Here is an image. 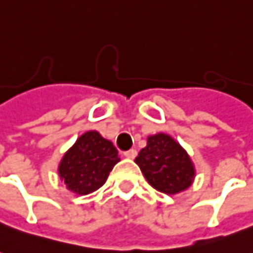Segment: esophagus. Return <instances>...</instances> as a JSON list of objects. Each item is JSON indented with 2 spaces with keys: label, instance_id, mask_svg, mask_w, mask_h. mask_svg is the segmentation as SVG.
Returning <instances> with one entry per match:
<instances>
[{
  "label": "esophagus",
  "instance_id": "esophagus-1",
  "mask_svg": "<svg viewBox=\"0 0 253 253\" xmlns=\"http://www.w3.org/2000/svg\"><path fill=\"white\" fill-rule=\"evenodd\" d=\"M136 154H137V151L133 149H130V150H128V151H125V153H124V156L126 157V158H129V160H133V158L136 157Z\"/></svg>",
  "mask_w": 253,
  "mask_h": 253
}]
</instances>
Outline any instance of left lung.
I'll list each match as a JSON object with an SVG mask.
<instances>
[{"label":"left lung","mask_w":253,"mask_h":253,"mask_svg":"<svg viewBox=\"0 0 253 253\" xmlns=\"http://www.w3.org/2000/svg\"><path fill=\"white\" fill-rule=\"evenodd\" d=\"M135 163L150 186L168 196L187 190L196 177V168L187 151L163 132L147 137V144L139 151Z\"/></svg>","instance_id":"obj_1"}]
</instances>
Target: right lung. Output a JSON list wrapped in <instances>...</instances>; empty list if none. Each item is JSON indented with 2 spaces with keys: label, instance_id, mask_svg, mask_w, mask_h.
<instances>
[{
  "label": "right lung",
  "instance_id": "1",
  "mask_svg": "<svg viewBox=\"0 0 253 253\" xmlns=\"http://www.w3.org/2000/svg\"><path fill=\"white\" fill-rule=\"evenodd\" d=\"M118 161V151L113 142L97 130H88L64 153L57 173L69 191L86 196L103 186Z\"/></svg>",
  "mask_w": 253,
  "mask_h": 253
}]
</instances>
